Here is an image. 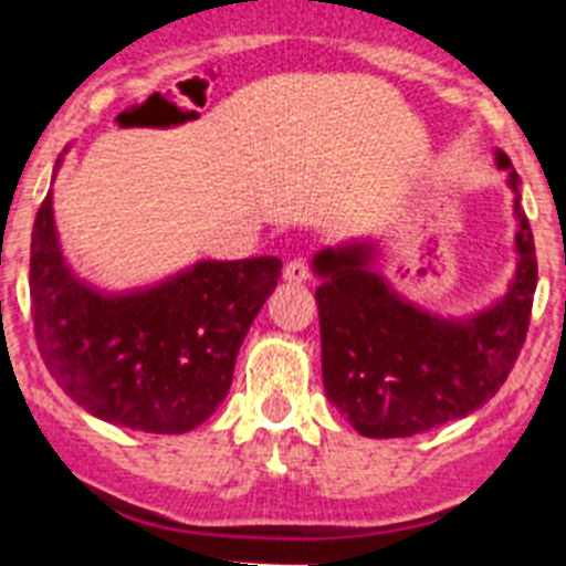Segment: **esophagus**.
Segmentation results:
<instances>
[{"label": "esophagus", "instance_id": "obj_1", "mask_svg": "<svg viewBox=\"0 0 566 566\" xmlns=\"http://www.w3.org/2000/svg\"><path fill=\"white\" fill-rule=\"evenodd\" d=\"M283 277H286L289 283H306V280H308V260L306 258L289 260L286 269H283Z\"/></svg>", "mask_w": 566, "mask_h": 566}]
</instances>
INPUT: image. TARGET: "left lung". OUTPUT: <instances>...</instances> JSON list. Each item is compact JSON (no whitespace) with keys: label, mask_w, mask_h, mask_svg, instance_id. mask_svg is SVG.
Wrapping results in <instances>:
<instances>
[{"label":"left lung","mask_w":566,"mask_h":566,"mask_svg":"<svg viewBox=\"0 0 566 566\" xmlns=\"http://www.w3.org/2000/svg\"><path fill=\"white\" fill-rule=\"evenodd\" d=\"M502 169L507 155L496 153ZM516 192V274L502 300L464 319H444L399 297L374 269L377 243L323 249L319 308L323 385L328 402L363 437H413L479 411L516 365L536 294V247Z\"/></svg>","instance_id":"obj_1"}]
</instances>
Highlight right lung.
Segmentation results:
<instances>
[{"instance_id":"add662e5","label":"right lung","mask_w":566,"mask_h":566,"mask_svg":"<svg viewBox=\"0 0 566 566\" xmlns=\"http://www.w3.org/2000/svg\"><path fill=\"white\" fill-rule=\"evenodd\" d=\"M280 266L277 258L201 260L158 286L104 294L70 272L48 195L30 240L39 354L93 417L144 433H187L229 394L240 343Z\"/></svg>"}]
</instances>
